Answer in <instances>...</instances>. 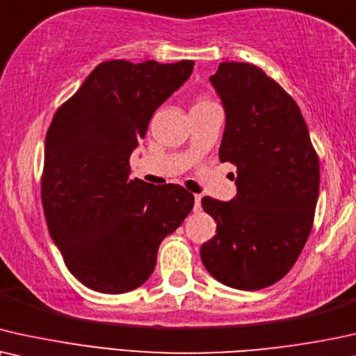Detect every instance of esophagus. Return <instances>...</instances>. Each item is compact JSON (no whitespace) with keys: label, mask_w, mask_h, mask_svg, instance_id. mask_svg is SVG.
<instances>
[{"label":"esophagus","mask_w":356,"mask_h":356,"mask_svg":"<svg viewBox=\"0 0 356 356\" xmlns=\"http://www.w3.org/2000/svg\"><path fill=\"white\" fill-rule=\"evenodd\" d=\"M193 210L200 211L202 210V195H193Z\"/></svg>","instance_id":"obj_1"}]
</instances>
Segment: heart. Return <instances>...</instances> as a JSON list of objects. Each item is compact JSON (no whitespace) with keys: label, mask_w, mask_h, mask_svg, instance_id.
Segmentation results:
<instances>
[{"label":"heart","mask_w":356,"mask_h":356,"mask_svg":"<svg viewBox=\"0 0 356 356\" xmlns=\"http://www.w3.org/2000/svg\"><path fill=\"white\" fill-rule=\"evenodd\" d=\"M207 104H210V101H208V99H205V97H198L197 101H195V104H193V107H200V106H207Z\"/></svg>","instance_id":"b5f03b06"}]
</instances>
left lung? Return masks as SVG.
Returning a JSON list of instances; mask_svg holds the SVG:
<instances>
[{
	"label": "left lung",
	"instance_id": "8db88e82",
	"mask_svg": "<svg viewBox=\"0 0 356 356\" xmlns=\"http://www.w3.org/2000/svg\"><path fill=\"white\" fill-rule=\"evenodd\" d=\"M210 81L226 112L220 161L238 169V195L202 198L216 221L202 262L227 286L262 290L290 272L309 238L319 158L295 99L259 66L222 61Z\"/></svg>",
	"mask_w": 356,
	"mask_h": 356
}]
</instances>
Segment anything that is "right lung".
<instances>
[{
    "label": "right lung",
    "mask_w": 356,
    "mask_h": 356,
    "mask_svg": "<svg viewBox=\"0 0 356 356\" xmlns=\"http://www.w3.org/2000/svg\"><path fill=\"white\" fill-rule=\"evenodd\" d=\"M193 61H102L55 112L45 138L42 205L66 267L83 285L127 293L148 280L161 241L193 208L182 186L130 179V156Z\"/></svg>",
    "instance_id": "add662e5"
}]
</instances>
